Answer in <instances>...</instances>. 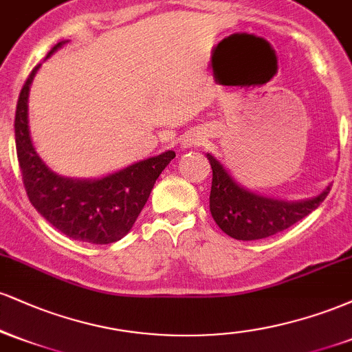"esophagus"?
I'll return each instance as SVG.
<instances>
[{
    "label": "esophagus",
    "mask_w": 352,
    "mask_h": 352,
    "mask_svg": "<svg viewBox=\"0 0 352 352\" xmlns=\"http://www.w3.org/2000/svg\"><path fill=\"white\" fill-rule=\"evenodd\" d=\"M201 142H204V137L193 132V134H187L184 139H182V147L192 148V147H197V145H200Z\"/></svg>",
    "instance_id": "34e87169"
}]
</instances>
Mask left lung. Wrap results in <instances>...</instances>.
<instances>
[{
    "instance_id": "left-lung-1",
    "label": "left lung",
    "mask_w": 352,
    "mask_h": 352,
    "mask_svg": "<svg viewBox=\"0 0 352 352\" xmlns=\"http://www.w3.org/2000/svg\"><path fill=\"white\" fill-rule=\"evenodd\" d=\"M207 159L213 170L210 212L221 232L235 240H261L289 228L316 210L331 190L328 185L316 197L305 200L265 197L243 187L212 153H207Z\"/></svg>"
}]
</instances>
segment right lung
Here are the masks:
<instances>
[{"mask_svg": "<svg viewBox=\"0 0 352 352\" xmlns=\"http://www.w3.org/2000/svg\"><path fill=\"white\" fill-rule=\"evenodd\" d=\"M66 43L59 41L46 59ZM41 64L31 71L19 92L14 117L16 153L30 201L41 217L72 240L114 243L134 227L153 184L175 157L173 151L148 157L99 179H71L52 172L36 152L30 134L28 99Z\"/></svg>", "mask_w": 352, "mask_h": 352, "instance_id": "1", "label": "right lung"}]
</instances>
